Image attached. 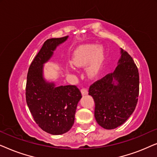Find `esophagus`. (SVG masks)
I'll use <instances>...</instances> for the list:
<instances>
[{
  "label": "esophagus",
  "instance_id": "34e87169",
  "mask_svg": "<svg viewBox=\"0 0 157 157\" xmlns=\"http://www.w3.org/2000/svg\"><path fill=\"white\" fill-rule=\"evenodd\" d=\"M81 93H82L83 95H86V94H87L88 90L86 88H83V89H81Z\"/></svg>",
  "mask_w": 157,
  "mask_h": 157
}]
</instances>
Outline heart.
I'll list each match as a JSON object with an SVG mask.
<instances>
[{"label":"heart","instance_id":"b5f03b06","mask_svg":"<svg viewBox=\"0 0 157 157\" xmlns=\"http://www.w3.org/2000/svg\"><path fill=\"white\" fill-rule=\"evenodd\" d=\"M102 54L99 49L94 45H86L79 48L74 53L72 62L76 66H84L92 62L89 68V74L91 76L97 74L99 69Z\"/></svg>","mask_w":157,"mask_h":157}]
</instances>
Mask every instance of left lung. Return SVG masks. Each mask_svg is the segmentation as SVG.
<instances>
[{
    "label": "left lung",
    "instance_id": "8db88e82",
    "mask_svg": "<svg viewBox=\"0 0 157 157\" xmlns=\"http://www.w3.org/2000/svg\"><path fill=\"white\" fill-rule=\"evenodd\" d=\"M119 65L90 86L89 94L95 102L94 116L106 129H113L127 120L138 102L139 75L132 57L121 49ZM117 81V84L114 82Z\"/></svg>",
    "mask_w": 157,
    "mask_h": 157
}]
</instances>
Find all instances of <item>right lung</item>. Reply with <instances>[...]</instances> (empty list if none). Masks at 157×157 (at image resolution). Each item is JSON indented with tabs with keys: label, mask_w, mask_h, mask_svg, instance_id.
<instances>
[{
	"label": "right lung",
	"mask_w": 157,
	"mask_h": 157,
	"mask_svg": "<svg viewBox=\"0 0 157 157\" xmlns=\"http://www.w3.org/2000/svg\"><path fill=\"white\" fill-rule=\"evenodd\" d=\"M67 38L46 40L31 62L27 74L25 98L29 110L37 125L53 135L63 134L71 128L77 104L82 97L76 85L55 87L43 78V64Z\"/></svg>",
	"instance_id": "right-lung-1"
}]
</instances>
